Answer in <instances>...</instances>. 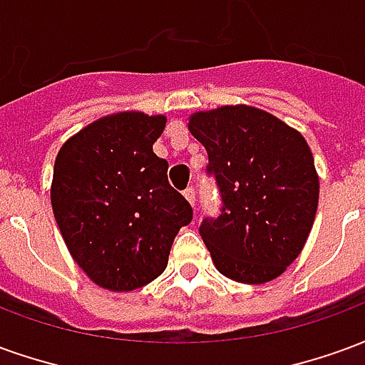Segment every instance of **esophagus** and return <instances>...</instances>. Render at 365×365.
<instances>
[{
	"label": "esophagus",
	"instance_id": "obj_1",
	"mask_svg": "<svg viewBox=\"0 0 365 365\" xmlns=\"http://www.w3.org/2000/svg\"><path fill=\"white\" fill-rule=\"evenodd\" d=\"M183 195H185V199L190 201L191 205H195V190L193 187H187V190L183 191Z\"/></svg>",
	"mask_w": 365,
	"mask_h": 365
}]
</instances>
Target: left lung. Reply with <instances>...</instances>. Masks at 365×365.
I'll list each match as a JSON object with an SVG mask.
<instances>
[{"label":"left lung","mask_w":365,"mask_h":365,"mask_svg":"<svg viewBox=\"0 0 365 365\" xmlns=\"http://www.w3.org/2000/svg\"><path fill=\"white\" fill-rule=\"evenodd\" d=\"M191 135L205 146L221 193V215L199 235L222 275L266 283L303 250L319 205V175L303 136L248 105L191 115Z\"/></svg>","instance_id":"obj_1"}]
</instances>
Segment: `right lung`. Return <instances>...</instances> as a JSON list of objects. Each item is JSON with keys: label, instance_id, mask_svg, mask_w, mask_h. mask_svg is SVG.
<instances>
[{"label": "right lung", "instance_id": "add662e5", "mask_svg": "<svg viewBox=\"0 0 365 365\" xmlns=\"http://www.w3.org/2000/svg\"><path fill=\"white\" fill-rule=\"evenodd\" d=\"M166 117L117 113L64 143L54 162V219L76 264L91 282L133 291L156 279L193 209L168 182L152 152Z\"/></svg>", "mask_w": 365, "mask_h": 365}]
</instances>
